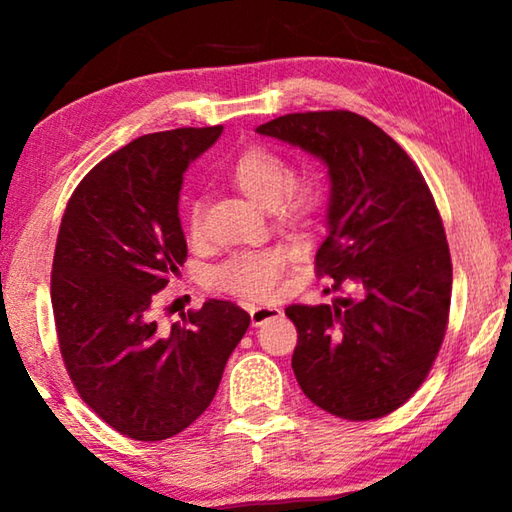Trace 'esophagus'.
<instances>
[{"mask_svg": "<svg viewBox=\"0 0 512 512\" xmlns=\"http://www.w3.org/2000/svg\"><path fill=\"white\" fill-rule=\"evenodd\" d=\"M248 311H250V323H253L255 327L266 323V320H271V318L282 314V311L277 309V307H268V305H257V307L253 305Z\"/></svg>", "mask_w": 512, "mask_h": 512, "instance_id": "esophagus-1", "label": "esophagus"}]
</instances>
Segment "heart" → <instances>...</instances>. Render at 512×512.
<instances>
[{
  "mask_svg": "<svg viewBox=\"0 0 512 512\" xmlns=\"http://www.w3.org/2000/svg\"><path fill=\"white\" fill-rule=\"evenodd\" d=\"M291 167L282 155L262 146L241 151L225 169V178L255 205L273 207L284 221H302L314 212L316 196L307 185H289ZM187 232L192 239L201 237V212L192 205L187 212ZM289 253L284 248H266L239 253L214 268L210 282L214 289L248 300H266L287 268Z\"/></svg>",
  "mask_w": 512,
  "mask_h": 512,
  "instance_id": "obj_1",
  "label": "heart"
}]
</instances>
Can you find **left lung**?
<instances>
[{"label": "left lung", "instance_id": "1", "mask_svg": "<svg viewBox=\"0 0 512 512\" xmlns=\"http://www.w3.org/2000/svg\"><path fill=\"white\" fill-rule=\"evenodd\" d=\"M257 133L327 167L316 271L350 289L332 305L284 309L302 393L336 418H384L418 391L447 329L452 259L429 187L391 135L350 110L296 112Z\"/></svg>", "mask_w": 512, "mask_h": 512}]
</instances>
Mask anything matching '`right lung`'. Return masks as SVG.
<instances>
[{"mask_svg": "<svg viewBox=\"0 0 512 512\" xmlns=\"http://www.w3.org/2000/svg\"><path fill=\"white\" fill-rule=\"evenodd\" d=\"M221 131L137 137L81 180L60 221L51 305L65 368L103 422L144 443L176 436L210 406L250 325L225 300L203 302L171 329L151 318L187 257L183 173Z\"/></svg>", "mask_w": 512, "mask_h": 512, "instance_id": "add662e5", "label": "right lung"}]
</instances>
